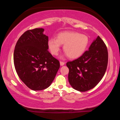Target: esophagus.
<instances>
[{
	"mask_svg": "<svg viewBox=\"0 0 120 120\" xmlns=\"http://www.w3.org/2000/svg\"><path fill=\"white\" fill-rule=\"evenodd\" d=\"M60 66H64V65L65 64V63L64 62H62V61H60Z\"/></svg>",
	"mask_w": 120,
	"mask_h": 120,
	"instance_id": "1",
	"label": "esophagus"
}]
</instances>
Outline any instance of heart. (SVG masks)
Segmentation results:
<instances>
[{
	"label": "heart",
	"instance_id": "1",
	"mask_svg": "<svg viewBox=\"0 0 120 120\" xmlns=\"http://www.w3.org/2000/svg\"><path fill=\"white\" fill-rule=\"evenodd\" d=\"M89 43L88 36L76 32H65L58 34L56 39L50 38L48 44L51 52L58 55L60 45H64V52L70 59L82 56L87 50Z\"/></svg>",
	"mask_w": 120,
	"mask_h": 120
}]
</instances>
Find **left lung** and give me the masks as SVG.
<instances>
[{
	"instance_id": "left-lung-1",
	"label": "left lung",
	"mask_w": 120,
	"mask_h": 120,
	"mask_svg": "<svg viewBox=\"0 0 120 120\" xmlns=\"http://www.w3.org/2000/svg\"><path fill=\"white\" fill-rule=\"evenodd\" d=\"M108 63V52L98 36L88 51L77 59L67 63L68 80L73 88L86 92L95 87L104 76Z\"/></svg>"
}]
</instances>
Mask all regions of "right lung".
Returning <instances> with one entry per match:
<instances>
[{
	"mask_svg": "<svg viewBox=\"0 0 120 120\" xmlns=\"http://www.w3.org/2000/svg\"><path fill=\"white\" fill-rule=\"evenodd\" d=\"M44 28L28 30L17 41L14 52L18 76L28 88L41 90L53 81L60 62L49 52L48 36Z\"/></svg>",
	"mask_w": 120,
	"mask_h": 120,
	"instance_id": "obj_1",
	"label": "right lung"
}]
</instances>
